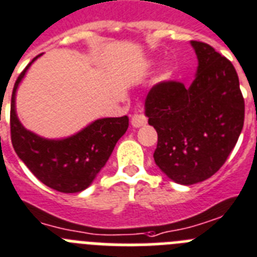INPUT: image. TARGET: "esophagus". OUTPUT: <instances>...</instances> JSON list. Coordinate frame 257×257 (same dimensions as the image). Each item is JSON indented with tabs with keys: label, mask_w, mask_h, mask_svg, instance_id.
<instances>
[{
	"label": "esophagus",
	"mask_w": 257,
	"mask_h": 257,
	"mask_svg": "<svg viewBox=\"0 0 257 257\" xmlns=\"http://www.w3.org/2000/svg\"><path fill=\"white\" fill-rule=\"evenodd\" d=\"M147 122V119L145 117V115H142V113H133L131 117V124L135 128H140V126H144L146 125Z\"/></svg>",
	"instance_id": "34e87169"
}]
</instances>
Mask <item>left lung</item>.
Returning a JSON list of instances; mask_svg holds the SVG:
<instances>
[{
  "label": "left lung",
  "instance_id": "obj_1",
  "mask_svg": "<svg viewBox=\"0 0 257 257\" xmlns=\"http://www.w3.org/2000/svg\"><path fill=\"white\" fill-rule=\"evenodd\" d=\"M190 44L198 58L191 85L159 82L145 101L149 124L158 132L154 160L181 185L215 175L235 146L244 121V99L231 62L208 44Z\"/></svg>",
  "mask_w": 257,
  "mask_h": 257
}]
</instances>
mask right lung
<instances>
[{"label":"right lung","instance_id":"obj_1","mask_svg":"<svg viewBox=\"0 0 257 257\" xmlns=\"http://www.w3.org/2000/svg\"><path fill=\"white\" fill-rule=\"evenodd\" d=\"M33 58L15 81L10 108L11 144L17 155L42 184L61 193H80L94 181L116 142L129 126L128 116L98 119L71 137L48 140L27 131L15 111V94Z\"/></svg>","mask_w":257,"mask_h":257}]
</instances>
